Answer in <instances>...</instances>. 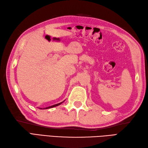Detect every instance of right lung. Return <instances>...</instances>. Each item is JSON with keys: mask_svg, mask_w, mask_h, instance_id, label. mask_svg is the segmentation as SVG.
<instances>
[{"mask_svg": "<svg viewBox=\"0 0 148 148\" xmlns=\"http://www.w3.org/2000/svg\"><path fill=\"white\" fill-rule=\"evenodd\" d=\"M65 100H64V101L63 102H60V103H56V104H55V105H53V106H48V107H46V108H39V109H50V108H55V107H56V106H59V105H60V104H62V103L64 102Z\"/></svg>", "mask_w": 148, "mask_h": 148, "instance_id": "1", "label": "right lung"}]
</instances>
